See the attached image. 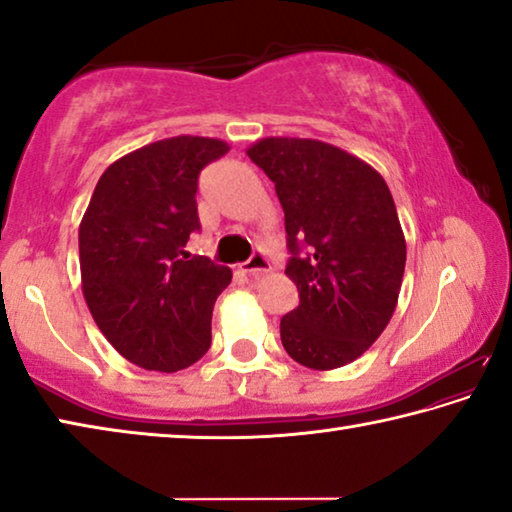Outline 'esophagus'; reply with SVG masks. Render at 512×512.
Segmentation results:
<instances>
[{"mask_svg":"<svg viewBox=\"0 0 512 512\" xmlns=\"http://www.w3.org/2000/svg\"><path fill=\"white\" fill-rule=\"evenodd\" d=\"M241 271L248 273V275H262V273H268L271 271V264H268V259L264 253H253V257L248 259V262L241 264Z\"/></svg>","mask_w":512,"mask_h":512,"instance_id":"1","label":"esophagus"}]
</instances>
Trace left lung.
Segmentation results:
<instances>
[{"mask_svg":"<svg viewBox=\"0 0 512 512\" xmlns=\"http://www.w3.org/2000/svg\"><path fill=\"white\" fill-rule=\"evenodd\" d=\"M246 153L275 183L293 255L284 273L300 305L280 320L284 350L311 370L348 366L400 298L406 239L391 189L368 162L320 140L264 137Z\"/></svg>","mask_w":512,"mask_h":512,"instance_id":"8db88e82","label":"left lung"}]
</instances>
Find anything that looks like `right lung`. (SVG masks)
I'll list each match as a JSON object with an SVG mask.
<instances>
[{"label": "right lung", "instance_id": "add662e5", "mask_svg": "<svg viewBox=\"0 0 512 512\" xmlns=\"http://www.w3.org/2000/svg\"><path fill=\"white\" fill-rule=\"evenodd\" d=\"M228 151L194 135L146 144L103 171L81 219L83 298L112 348L144 370H183L212 343L232 271L185 244L201 228L198 173Z\"/></svg>", "mask_w": 512, "mask_h": 512}]
</instances>
